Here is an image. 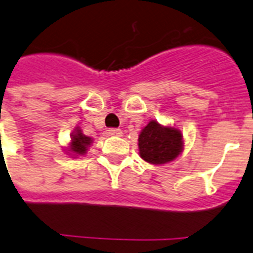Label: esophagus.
Listing matches in <instances>:
<instances>
[{"instance_id":"esophagus-1","label":"esophagus","mask_w":253,"mask_h":253,"mask_svg":"<svg viewBox=\"0 0 253 253\" xmlns=\"http://www.w3.org/2000/svg\"><path fill=\"white\" fill-rule=\"evenodd\" d=\"M108 135L109 136H120V135H122V131L120 128H109Z\"/></svg>"}]
</instances>
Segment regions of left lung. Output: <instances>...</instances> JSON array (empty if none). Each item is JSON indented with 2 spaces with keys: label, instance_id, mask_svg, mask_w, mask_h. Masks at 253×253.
Instances as JSON below:
<instances>
[{
  "label": "left lung",
  "instance_id": "1",
  "mask_svg": "<svg viewBox=\"0 0 253 253\" xmlns=\"http://www.w3.org/2000/svg\"><path fill=\"white\" fill-rule=\"evenodd\" d=\"M183 147L182 133L174 127H164L151 121L139 135L140 157L149 164H166L178 157Z\"/></svg>",
  "mask_w": 253,
  "mask_h": 253
}]
</instances>
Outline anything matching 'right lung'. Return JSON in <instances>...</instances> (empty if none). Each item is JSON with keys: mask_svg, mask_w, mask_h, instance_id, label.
Here are the masks:
<instances>
[{"mask_svg": "<svg viewBox=\"0 0 253 253\" xmlns=\"http://www.w3.org/2000/svg\"><path fill=\"white\" fill-rule=\"evenodd\" d=\"M92 143L91 137L85 136L82 131L77 130L71 139V151L77 155H84L87 152V147Z\"/></svg>", "mask_w": 253, "mask_h": 253, "instance_id": "1", "label": "right lung"}]
</instances>
